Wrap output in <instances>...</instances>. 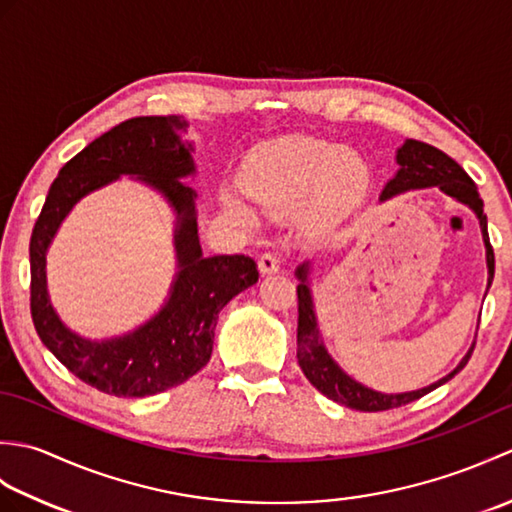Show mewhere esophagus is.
Here are the masks:
<instances>
[{
  "label": "esophagus",
  "instance_id": "34e87169",
  "mask_svg": "<svg viewBox=\"0 0 512 512\" xmlns=\"http://www.w3.org/2000/svg\"><path fill=\"white\" fill-rule=\"evenodd\" d=\"M279 268H281V255L264 253L262 257H259V273H262V275L277 273Z\"/></svg>",
  "mask_w": 512,
  "mask_h": 512
}]
</instances>
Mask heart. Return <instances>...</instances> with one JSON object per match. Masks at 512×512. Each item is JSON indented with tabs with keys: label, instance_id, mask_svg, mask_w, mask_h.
I'll use <instances>...</instances> for the list:
<instances>
[{
	"label": "heart",
	"instance_id": "1",
	"mask_svg": "<svg viewBox=\"0 0 512 512\" xmlns=\"http://www.w3.org/2000/svg\"><path fill=\"white\" fill-rule=\"evenodd\" d=\"M367 162L354 149L325 140L290 136L264 145L244 169V189L257 204L286 209L306 198L310 220H328L363 189ZM226 209L239 220H250L246 204L233 193L224 195Z\"/></svg>",
	"mask_w": 512,
	"mask_h": 512
}]
</instances>
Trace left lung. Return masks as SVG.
Segmentation results:
<instances>
[{"label":"left lung","instance_id":"1","mask_svg":"<svg viewBox=\"0 0 512 512\" xmlns=\"http://www.w3.org/2000/svg\"><path fill=\"white\" fill-rule=\"evenodd\" d=\"M396 158H398L400 169L396 176L387 182V187L380 198L387 200L391 195L409 191V189L440 187L444 193H449L451 198L469 204L477 213V217H480V226H482V235L486 244L488 286H491L493 275H495V253H493L491 239H488L484 202L480 195H477V187L469 178V173H466L453 158L444 154V151H440L438 147H431L427 143H420V140H407V143L398 149ZM306 273H308L306 266H301L297 270V275L301 279V284L297 286V310H299L297 361H299L301 372L306 374L310 383L317 387L323 396L339 402V405H345L356 411H387V409L409 405V402L427 396L429 391L447 383V380H451L466 363H469L475 345L449 376H444L442 380H438V383H433L424 389L407 391V394H380V391L363 387L361 383H356L354 378L347 376L343 369L328 356V352H325V347L319 339L317 321H314L310 290L306 286Z\"/></svg>","mask_w":512,"mask_h":512}]
</instances>
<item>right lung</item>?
I'll list each match as a JSON object with an SVG mask.
<instances>
[{
  "instance_id": "add662e5",
  "label": "right lung",
  "mask_w": 512,
  "mask_h": 512,
  "mask_svg": "<svg viewBox=\"0 0 512 512\" xmlns=\"http://www.w3.org/2000/svg\"><path fill=\"white\" fill-rule=\"evenodd\" d=\"M182 116H136L112 127L68 160L54 178L30 237V314L43 345L70 372L103 394L145 398L182 385L209 363L217 314L259 279L246 255L202 257L195 226L193 145ZM121 172L140 175L166 193L181 215L177 247L181 273L172 299L143 329L121 340L92 344L72 335L45 295V250L62 217L85 192Z\"/></svg>"
}]
</instances>
